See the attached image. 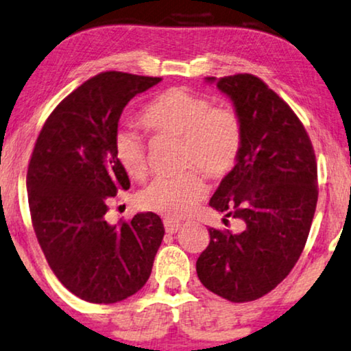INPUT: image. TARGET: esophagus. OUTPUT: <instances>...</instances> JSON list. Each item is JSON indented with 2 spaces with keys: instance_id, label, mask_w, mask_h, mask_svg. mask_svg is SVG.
Wrapping results in <instances>:
<instances>
[{
  "instance_id": "esophagus-1",
  "label": "esophagus",
  "mask_w": 351,
  "mask_h": 351,
  "mask_svg": "<svg viewBox=\"0 0 351 351\" xmlns=\"http://www.w3.org/2000/svg\"><path fill=\"white\" fill-rule=\"evenodd\" d=\"M163 226H165V231L168 232V234H175V232L181 228V223L175 221V219L165 218V219H163Z\"/></svg>"
}]
</instances>
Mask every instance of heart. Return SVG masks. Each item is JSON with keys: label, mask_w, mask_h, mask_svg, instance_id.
Segmentation results:
<instances>
[{"label": "heart", "mask_w": 351, "mask_h": 351, "mask_svg": "<svg viewBox=\"0 0 351 351\" xmlns=\"http://www.w3.org/2000/svg\"><path fill=\"white\" fill-rule=\"evenodd\" d=\"M143 127L154 134L181 139V162L197 167L208 178H223L239 158L244 128L231 107L212 106V99L188 88H170L160 93L139 114ZM115 157L132 180L147 175L146 144L139 136L119 132ZM207 193L199 170L189 168L176 176L154 180L138 195L143 208L180 218L191 213Z\"/></svg>", "instance_id": "obj_1"}]
</instances>
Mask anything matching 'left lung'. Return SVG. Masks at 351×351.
Wrapping results in <instances>:
<instances>
[{
  "instance_id": "obj_1",
  "label": "left lung",
  "mask_w": 351,
  "mask_h": 351,
  "mask_svg": "<svg viewBox=\"0 0 351 351\" xmlns=\"http://www.w3.org/2000/svg\"><path fill=\"white\" fill-rule=\"evenodd\" d=\"M207 82L231 97L244 128L237 163L210 207L242 219L245 228L237 234L210 228L195 269L210 292L252 302L273 291L300 258L317 202L316 157L298 117L258 77Z\"/></svg>"
}]
</instances>
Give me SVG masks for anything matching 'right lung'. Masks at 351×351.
Returning a JSON list of instances; mask_svg holds the SVG:
<instances>
[{"instance_id": "1", "label": "right lung", "mask_w": 351, "mask_h": 351, "mask_svg": "<svg viewBox=\"0 0 351 351\" xmlns=\"http://www.w3.org/2000/svg\"><path fill=\"white\" fill-rule=\"evenodd\" d=\"M162 78L102 72L70 93L45 121L27 171L32 224L56 278L90 303H117L151 276L163 223L152 212L119 226L107 200L130 189L115 157L125 106Z\"/></svg>"}]
</instances>
